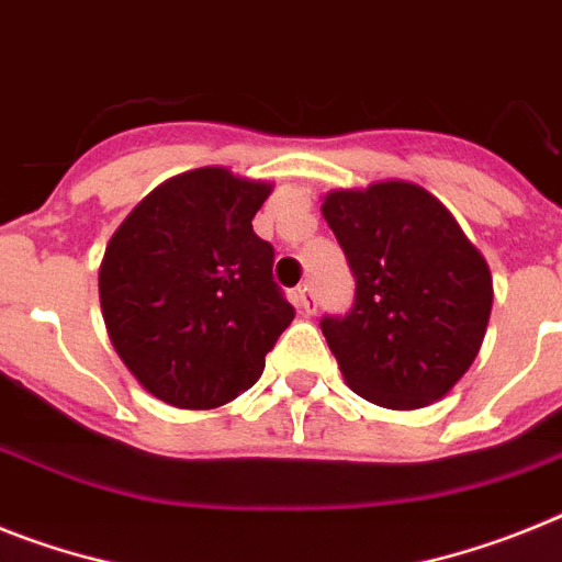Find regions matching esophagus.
<instances>
[{
    "label": "esophagus",
    "mask_w": 562,
    "mask_h": 562,
    "mask_svg": "<svg viewBox=\"0 0 562 562\" xmlns=\"http://www.w3.org/2000/svg\"><path fill=\"white\" fill-rule=\"evenodd\" d=\"M291 300H294L296 308H303L305 314H311V311H314V289H311L308 282H305V285H300V289L291 294Z\"/></svg>",
    "instance_id": "obj_1"
}]
</instances>
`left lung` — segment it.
Returning a JSON list of instances; mask_svg holds the SVG:
<instances>
[{"label": "left lung", "mask_w": 562, "mask_h": 562, "mask_svg": "<svg viewBox=\"0 0 562 562\" xmlns=\"http://www.w3.org/2000/svg\"><path fill=\"white\" fill-rule=\"evenodd\" d=\"M323 216L357 282L346 317L319 323L348 389L394 412L446 397L492 314L483 254L437 196L403 179L331 191Z\"/></svg>", "instance_id": "8db88e82"}]
</instances>
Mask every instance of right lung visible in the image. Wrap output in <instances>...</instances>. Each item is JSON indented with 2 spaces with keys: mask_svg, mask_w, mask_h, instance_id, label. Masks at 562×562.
Returning <instances> with one entry per match:
<instances>
[{
  "mask_svg": "<svg viewBox=\"0 0 562 562\" xmlns=\"http://www.w3.org/2000/svg\"><path fill=\"white\" fill-rule=\"evenodd\" d=\"M271 186L228 168L165 179L116 228L99 266L108 337L131 374L177 408L251 389L294 319L254 214Z\"/></svg>",
  "mask_w": 562,
  "mask_h": 562,
  "instance_id": "obj_1",
  "label": "right lung"
}]
</instances>
